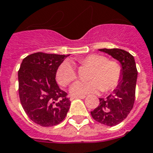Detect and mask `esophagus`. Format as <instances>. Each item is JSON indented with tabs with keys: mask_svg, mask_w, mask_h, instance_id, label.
I'll return each instance as SVG.
<instances>
[{
	"mask_svg": "<svg viewBox=\"0 0 153 153\" xmlns=\"http://www.w3.org/2000/svg\"><path fill=\"white\" fill-rule=\"evenodd\" d=\"M86 98V96L82 95V96H71V100H73V99H75V98H81V99H84Z\"/></svg>",
	"mask_w": 153,
	"mask_h": 153,
	"instance_id": "34e87169",
	"label": "esophagus"
}]
</instances>
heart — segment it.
<instances>
[{
    "mask_svg": "<svg viewBox=\"0 0 153 153\" xmlns=\"http://www.w3.org/2000/svg\"><path fill=\"white\" fill-rule=\"evenodd\" d=\"M83 66L92 67L90 81H77L72 84L70 91L75 96L95 94L101 90L105 91L113 90L118 85L121 78V68L118 62L107 59L104 55L92 54L80 59ZM77 73L74 63L65 60L56 71V79L62 86L69 85L76 79Z\"/></svg>",
    "mask_w": 153,
    "mask_h": 153,
    "instance_id": "1",
    "label": "heart"
}]
</instances>
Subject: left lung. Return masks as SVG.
Instances as JSON below:
<instances>
[{
    "instance_id": "left-lung-1",
    "label": "left lung",
    "mask_w": 153,
    "mask_h": 153,
    "mask_svg": "<svg viewBox=\"0 0 153 153\" xmlns=\"http://www.w3.org/2000/svg\"><path fill=\"white\" fill-rule=\"evenodd\" d=\"M111 55L121 63V78L118 85L105 98H99V105L91 112L96 121L114 126L126 118L135 101L137 70L134 57L128 51L118 48L99 49Z\"/></svg>"
}]
</instances>
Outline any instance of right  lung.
Here are the masks:
<instances>
[{
  "mask_svg": "<svg viewBox=\"0 0 153 153\" xmlns=\"http://www.w3.org/2000/svg\"><path fill=\"white\" fill-rule=\"evenodd\" d=\"M67 56L37 52L21 62L18 71L20 102L28 117L39 126H56L69 110L71 101L55 80L58 67Z\"/></svg>",
  "mask_w": 153,
  "mask_h": 153,
  "instance_id": "right-lung-1",
  "label": "right lung"
}]
</instances>
